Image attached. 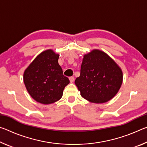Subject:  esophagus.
<instances>
[{
    "label": "esophagus",
    "instance_id": "obj_1",
    "mask_svg": "<svg viewBox=\"0 0 147 147\" xmlns=\"http://www.w3.org/2000/svg\"><path fill=\"white\" fill-rule=\"evenodd\" d=\"M69 80H70V82L71 83H73V82H74V78L73 76H71V77H69Z\"/></svg>",
    "mask_w": 147,
    "mask_h": 147
}]
</instances>
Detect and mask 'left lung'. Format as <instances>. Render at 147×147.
<instances>
[{"instance_id":"left-lung-1","label":"left lung","mask_w":147,"mask_h":147,"mask_svg":"<svg viewBox=\"0 0 147 147\" xmlns=\"http://www.w3.org/2000/svg\"><path fill=\"white\" fill-rule=\"evenodd\" d=\"M123 78V71L116 62L104 52L94 49L84 54L80 75L74 82L84 98L102 104L118 93Z\"/></svg>"}]
</instances>
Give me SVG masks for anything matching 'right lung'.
<instances>
[{"mask_svg": "<svg viewBox=\"0 0 147 147\" xmlns=\"http://www.w3.org/2000/svg\"><path fill=\"white\" fill-rule=\"evenodd\" d=\"M59 55L52 49L42 52L29 65L23 74L26 88L32 98L43 104H53L63 95L69 84L58 63Z\"/></svg>", "mask_w": 147, "mask_h": 147, "instance_id": "right-lung-1", "label": "right lung"}]
</instances>
